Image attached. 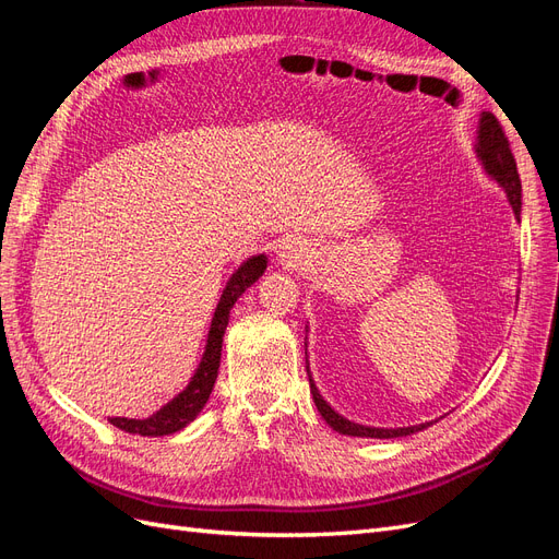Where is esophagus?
Listing matches in <instances>:
<instances>
[{
    "instance_id": "obj_1",
    "label": "esophagus",
    "mask_w": 559,
    "mask_h": 559,
    "mask_svg": "<svg viewBox=\"0 0 559 559\" xmlns=\"http://www.w3.org/2000/svg\"><path fill=\"white\" fill-rule=\"evenodd\" d=\"M306 257H308V247L298 240H286L280 249V263L289 270H302V265L308 263Z\"/></svg>"
}]
</instances>
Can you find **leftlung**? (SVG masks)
Here are the masks:
<instances>
[{"label":"left lung","mask_w":559,"mask_h":559,"mask_svg":"<svg viewBox=\"0 0 559 559\" xmlns=\"http://www.w3.org/2000/svg\"><path fill=\"white\" fill-rule=\"evenodd\" d=\"M473 151H476V158L480 160L483 170L489 179H495L506 198H509L513 214L520 222V212H522V186H520V175L515 167V158L511 154L509 140L499 126V121L495 118V114L489 111H480L478 118V130H476V144H473ZM308 329V326H306ZM308 347V343H306ZM308 354V352H306ZM308 378H310V394L314 399V405L319 415L326 419V425L345 436H359V438H401V436H411L417 431H425L427 427H431L433 421H425V425H413V427H394V429H384V427H368V425H359V421H352L347 417H343L335 408H331V403L319 394V389L312 380L310 373V364H308Z\"/></svg>","instance_id":"left-lung-1"}]
</instances>
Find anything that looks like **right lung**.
Returning <instances> with one entry per match:
<instances>
[{
    "instance_id": "1",
    "label": "right lung",
    "mask_w": 559,
    "mask_h": 559,
    "mask_svg": "<svg viewBox=\"0 0 559 559\" xmlns=\"http://www.w3.org/2000/svg\"><path fill=\"white\" fill-rule=\"evenodd\" d=\"M265 267H267V257L265 253H257V257H249L247 261H242L240 267L228 277L226 289L222 292V298H218V306L212 317L205 352H202V359L189 384H186L173 401H167L154 415H148L144 419L109 417V425L118 427L126 433L151 436V438L170 436L191 425V421L200 415V411L205 408V403L214 389V382L218 376V364H222V345H224V333L230 319V308L253 282H259V277L265 273Z\"/></svg>"
}]
</instances>
